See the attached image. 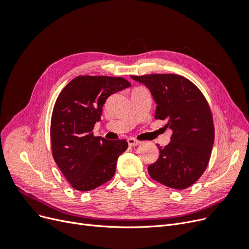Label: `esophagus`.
Returning a JSON list of instances; mask_svg holds the SVG:
<instances>
[{"label":"esophagus","instance_id":"1","mask_svg":"<svg viewBox=\"0 0 249 249\" xmlns=\"http://www.w3.org/2000/svg\"><path fill=\"white\" fill-rule=\"evenodd\" d=\"M127 144H129L130 146H137L140 144V142L137 141L136 139L130 137V138H127Z\"/></svg>","mask_w":249,"mask_h":249}]
</instances>
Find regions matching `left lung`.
<instances>
[{
	"label": "left lung",
	"mask_w": 249,
	"mask_h": 249,
	"mask_svg": "<svg viewBox=\"0 0 249 249\" xmlns=\"http://www.w3.org/2000/svg\"><path fill=\"white\" fill-rule=\"evenodd\" d=\"M131 78L149 89L157 104L155 118L166 119L173 131L159 159L148 166L150 178L173 189H186L205 172L214 144V124L209 104L188 79L173 73Z\"/></svg>",
	"instance_id": "left-lung-1"
}]
</instances>
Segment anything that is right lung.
Masks as SVG:
<instances>
[{"label": "right lung", "mask_w": 249, "mask_h": 249, "mask_svg": "<svg viewBox=\"0 0 249 249\" xmlns=\"http://www.w3.org/2000/svg\"><path fill=\"white\" fill-rule=\"evenodd\" d=\"M130 86L124 78L79 76L60 92L51 120L52 153L76 190L95 189L114 176L127 142L94 137L92 130L108 97Z\"/></svg>", "instance_id": "1"}]
</instances>
